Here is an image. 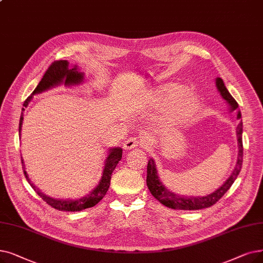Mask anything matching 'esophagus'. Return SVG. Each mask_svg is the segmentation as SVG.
<instances>
[{"instance_id": "obj_1", "label": "esophagus", "mask_w": 263, "mask_h": 263, "mask_svg": "<svg viewBox=\"0 0 263 263\" xmlns=\"http://www.w3.org/2000/svg\"><path fill=\"white\" fill-rule=\"evenodd\" d=\"M139 145H140L139 139L129 138V139L125 140V142L123 143V148H124V149H127V151H130V149H133V148H136Z\"/></svg>"}]
</instances>
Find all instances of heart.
Masks as SVG:
<instances>
[{"instance_id":"b5f03b06","label":"heart","mask_w":263,"mask_h":263,"mask_svg":"<svg viewBox=\"0 0 263 263\" xmlns=\"http://www.w3.org/2000/svg\"><path fill=\"white\" fill-rule=\"evenodd\" d=\"M151 99L154 104L174 102L168 112V121L175 125L187 124L200 109L198 95L181 84H168L159 88L152 93Z\"/></svg>"}]
</instances>
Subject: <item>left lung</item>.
Here are the masks:
<instances>
[{"instance_id": "left-lung-1", "label": "left lung", "mask_w": 263, "mask_h": 263, "mask_svg": "<svg viewBox=\"0 0 263 263\" xmlns=\"http://www.w3.org/2000/svg\"><path fill=\"white\" fill-rule=\"evenodd\" d=\"M216 87L218 89L221 97L226 100L228 104L230 105L231 111L237 110L238 104L237 102L233 99V97L230 95L229 91L226 88L223 81L220 77L216 78ZM241 112L237 111L236 118L239 119V122L236 127V136H237V144H238V154H237V160L234 166V170L232 171L231 175L228 177V179L223 182V184L215 190L211 195L204 196V197H192V196H179L175 192L170 191L167 188L163 186L161 180L159 179L157 174V168L154 159H149L147 164V187L149 189L152 195L165 206L173 209V210H184V211H195V210H202L206 209L214 205L217 201H219L224 193L230 189L234 180L236 179L238 173L241 172L242 163H243V141H242V133H243V122L241 120Z\"/></svg>"}]
</instances>
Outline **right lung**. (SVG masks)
<instances>
[{
    "label": "right lung",
    "mask_w": 263,
    "mask_h": 263,
    "mask_svg": "<svg viewBox=\"0 0 263 263\" xmlns=\"http://www.w3.org/2000/svg\"><path fill=\"white\" fill-rule=\"evenodd\" d=\"M84 81V73L78 72L77 65H74L73 67L68 66V62L66 60H60V61H54L46 71V73L44 74L42 81L39 83L37 87L35 90L33 91L32 96L37 95L43 92V91H46L50 88H53L55 86H59L61 84H64V86H74V85H79L82 84ZM32 96H30L24 103V106L27 107L29 102L32 99ZM24 110L25 108H22V112L20 116L19 120V135L22 127V120H24ZM122 157V149L120 147H114L110 148L108 151V156L105 159L104 162V167H103V173H102V177L99 181V184L96 186V188L91 191L89 195L83 197L82 199L78 200H58V199H53L50 198L49 196H46L44 192H42L36 186L32 184L28 174L26 171V165L24 162V159L21 157V162L22 166H24V173L29 181V184L31 187L34 189L37 195L46 202L48 205H50L51 208L59 210V211H64V212H79L83 211L85 209H89L95 206L96 204H98L102 199L104 198L106 195V192L109 188L110 185V178H111V173L115 170L116 165L121 160Z\"/></svg>",
    "instance_id": "1"
}]
</instances>
